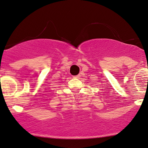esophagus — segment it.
I'll return each instance as SVG.
<instances>
[{
  "label": "esophagus",
  "instance_id": "obj_1",
  "mask_svg": "<svg viewBox=\"0 0 148 148\" xmlns=\"http://www.w3.org/2000/svg\"><path fill=\"white\" fill-rule=\"evenodd\" d=\"M74 78H78H78H80V76H79V75L75 76H74Z\"/></svg>",
  "mask_w": 148,
  "mask_h": 148
}]
</instances>
